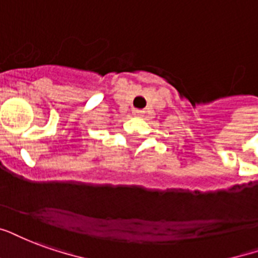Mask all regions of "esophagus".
<instances>
[{
    "label": "esophagus",
    "instance_id": "esophagus-1",
    "mask_svg": "<svg viewBox=\"0 0 258 258\" xmlns=\"http://www.w3.org/2000/svg\"><path fill=\"white\" fill-rule=\"evenodd\" d=\"M141 113H143L141 110H133V114H135V115H140Z\"/></svg>",
    "mask_w": 258,
    "mask_h": 258
}]
</instances>
